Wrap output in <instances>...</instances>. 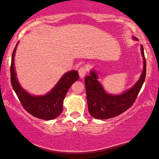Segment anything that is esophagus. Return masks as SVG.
<instances>
[{
  "label": "esophagus",
  "mask_w": 159,
  "mask_h": 159,
  "mask_svg": "<svg viewBox=\"0 0 159 159\" xmlns=\"http://www.w3.org/2000/svg\"><path fill=\"white\" fill-rule=\"evenodd\" d=\"M87 71H88V69H87L85 67L83 66V67H81V68H80L79 71H78V73H79L80 78H83L87 74Z\"/></svg>",
  "instance_id": "obj_1"
}]
</instances>
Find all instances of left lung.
I'll return each mask as SVG.
<instances>
[{
	"label": "left lung",
	"mask_w": 159,
	"mask_h": 159,
	"mask_svg": "<svg viewBox=\"0 0 159 159\" xmlns=\"http://www.w3.org/2000/svg\"><path fill=\"white\" fill-rule=\"evenodd\" d=\"M134 40L138 38L133 37ZM143 58V70L140 78L129 90L121 95H110L106 93L98 80V75L95 71H90V75L84 79L88 111L93 117L98 119H107L117 116L129 108L135 101L140 93L145 75L146 62L143 45L140 48Z\"/></svg>",
	"instance_id": "obj_1"
}]
</instances>
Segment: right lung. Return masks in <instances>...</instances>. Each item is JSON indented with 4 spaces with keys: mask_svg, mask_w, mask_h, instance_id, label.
I'll list each match as a JSON object with an SVG mask.
<instances>
[{
    "mask_svg": "<svg viewBox=\"0 0 159 159\" xmlns=\"http://www.w3.org/2000/svg\"><path fill=\"white\" fill-rule=\"evenodd\" d=\"M13 51L11 64V83L24 108L34 117L44 120H51L61 114L63 101L67 91L74 82L79 79L78 72L72 70L64 74L51 92L45 95L34 96L21 88L16 77L14 68V56L16 46Z\"/></svg>",
    "mask_w": 159,
    "mask_h": 159,
    "instance_id": "1",
    "label": "right lung"
}]
</instances>
